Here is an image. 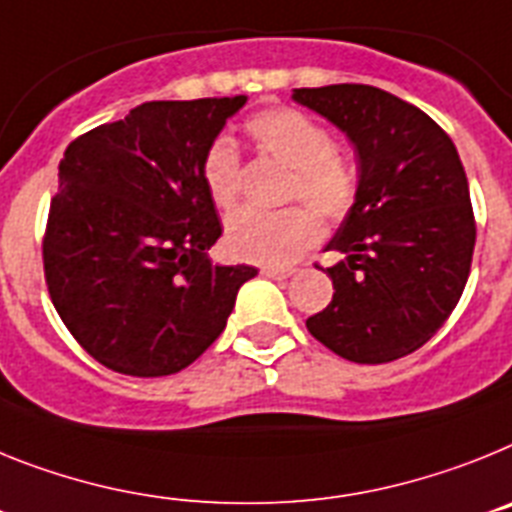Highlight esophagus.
<instances>
[{"instance_id":"esophagus-1","label":"esophagus","mask_w":512,"mask_h":512,"mask_svg":"<svg viewBox=\"0 0 512 512\" xmlns=\"http://www.w3.org/2000/svg\"><path fill=\"white\" fill-rule=\"evenodd\" d=\"M260 275H265V278H275V281H283V278H288V275H291V270H288V268H273V265H262Z\"/></svg>"}]
</instances>
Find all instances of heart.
<instances>
[{"instance_id": "obj_1", "label": "heart", "mask_w": 512, "mask_h": 512, "mask_svg": "<svg viewBox=\"0 0 512 512\" xmlns=\"http://www.w3.org/2000/svg\"><path fill=\"white\" fill-rule=\"evenodd\" d=\"M247 133L260 151L293 170L291 198H301L322 216L348 213L355 198L353 167L340 157L332 133L311 115L293 108H268L247 121ZM203 182L211 201L231 208L239 198L242 162L229 136H216L203 154ZM322 237L319 216L306 206L283 211L242 208L226 221V247L237 260L283 268L299 260Z\"/></svg>"}]
</instances>
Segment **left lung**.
Listing matches in <instances>:
<instances>
[{"label":"left lung","mask_w":512,"mask_h":512,"mask_svg":"<svg viewBox=\"0 0 512 512\" xmlns=\"http://www.w3.org/2000/svg\"><path fill=\"white\" fill-rule=\"evenodd\" d=\"M340 128L358 154V188L324 250L332 301L306 319L353 363H389L422 348L459 304L474 255V211L459 151L430 115L371 84L293 90Z\"/></svg>","instance_id":"8db88e82"}]
</instances>
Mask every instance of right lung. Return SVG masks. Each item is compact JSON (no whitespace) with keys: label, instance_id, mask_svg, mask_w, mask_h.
Wrapping results in <instances>:
<instances>
[{"label":"right lung","instance_id":"right-lung-1","mask_svg":"<svg viewBox=\"0 0 512 512\" xmlns=\"http://www.w3.org/2000/svg\"><path fill=\"white\" fill-rule=\"evenodd\" d=\"M247 95L154 100L71 141L43 268L66 330L126 376H170L224 332L250 265L208 260L221 221L203 154Z\"/></svg>","mask_w":512,"mask_h":512}]
</instances>
